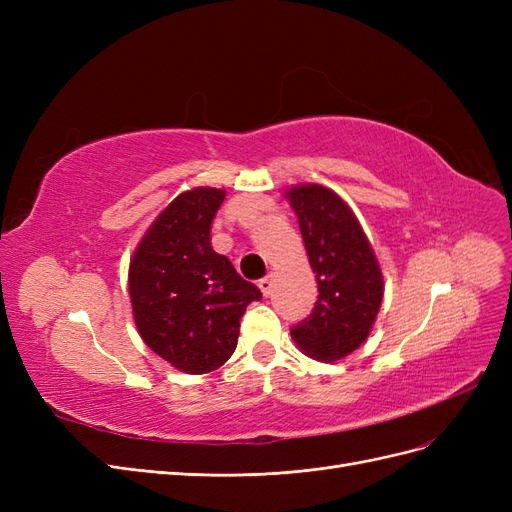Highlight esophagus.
Listing matches in <instances>:
<instances>
[{"instance_id": "esophagus-1", "label": "esophagus", "mask_w": 512, "mask_h": 512, "mask_svg": "<svg viewBox=\"0 0 512 512\" xmlns=\"http://www.w3.org/2000/svg\"><path fill=\"white\" fill-rule=\"evenodd\" d=\"M258 286H260L262 294H265V297H269V294L273 292V275H267V277H262V280L258 282Z\"/></svg>"}]
</instances>
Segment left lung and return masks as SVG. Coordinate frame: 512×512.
<instances>
[{"label":"left lung","mask_w":512,"mask_h":512,"mask_svg":"<svg viewBox=\"0 0 512 512\" xmlns=\"http://www.w3.org/2000/svg\"><path fill=\"white\" fill-rule=\"evenodd\" d=\"M316 280L312 314L294 324L297 346L322 361H339L359 348L382 303V273L354 213L322 185L288 192Z\"/></svg>","instance_id":"1"}]
</instances>
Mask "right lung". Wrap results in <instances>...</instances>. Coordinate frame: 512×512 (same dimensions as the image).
Returning <instances> with one entry per match:
<instances>
[{
	"mask_svg": "<svg viewBox=\"0 0 512 512\" xmlns=\"http://www.w3.org/2000/svg\"><path fill=\"white\" fill-rule=\"evenodd\" d=\"M224 192L179 194L147 230L130 262L134 320L145 344L188 374L224 365L237 348L245 307L262 292L211 247Z\"/></svg>",
	"mask_w": 512,
	"mask_h": 512,
	"instance_id": "obj_1",
	"label": "right lung"
}]
</instances>
